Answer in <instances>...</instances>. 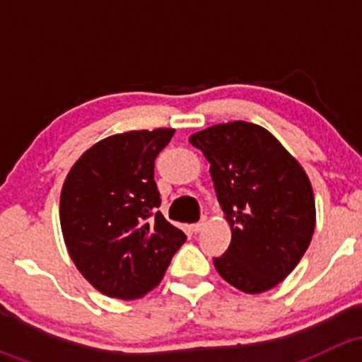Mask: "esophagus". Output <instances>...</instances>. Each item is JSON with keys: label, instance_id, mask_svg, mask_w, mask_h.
<instances>
[{"label": "esophagus", "instance_id": "1", "mask_svg": "<svg viewBox=\"0 0 362 362\" xmlns=\"http://www.w3.org/2000/svg\"><path fill=\"white\" fill-rule=\"evenodd\" d=\"M204 226H206V221H199V222H196V224H192L191 226V229H192V233H199V231H203V228Z\"/></svg>", "mask_w": 362, "mask_h": 362}]
</instances>
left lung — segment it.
<instances>
[{
  "instance_id": "1",
  "label": "left lung",
  "mask_w": 362,
  "mask_h": 362,
  "mask_svg": "<svg viewBox=\"0 0 362 362\" xmlns=\"http://www.w3.org/2000/svg\"><path fill=\"white\" fill-rule=\"evenodd\" d=\"M210 163L231 243L214 259L218 275L247 294L279 286L315 229V198L301 164L264 127L235 120L189 138Z\"/></svg>"
}]
</instances>
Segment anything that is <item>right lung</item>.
Masks as SVG:
<instances>
[{
	"mask_svg": "<svg viewBox=\"0 0 362 362\" xmlns=\"http://www.w3.org/2000/svg\"><path fill=\"white\" fill-rule=\"evenodd\" d=\"M173 133L158 127L103 138L80 156L64 180V243L76 269L101 294L144 298L187 240L158 211L154 160Z\"/></svg>",
	"mask_w": 362,
	"mask_h": 362,
	"instance_id": "add662e5",
	"label": "right lung"
}]
</instances>
